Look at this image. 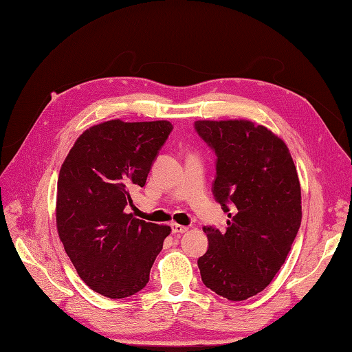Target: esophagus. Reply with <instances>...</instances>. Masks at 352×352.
I'll use <instances>...</instances> for the list:
<instances>
[{
  "mask_svg": "<svg viewBox=\"0 0 352 352\" xmlns=\"http://www.w3.org/2000/svg\"><path fill=\"white\" fill-rule=\"evenodd\" d=\"M171 230H173L175 234H182V233H185V231H188V227L181 226V224H173L171 226Z\"/></svg>",
  "mask_w": 352,
  "mask_h": 352,
  "instance_id": "obj_1",
  "label": "esophagus"
}]
</instances>
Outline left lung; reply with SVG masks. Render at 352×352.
Wrapping results in <instances>:
<instances>
[{"instance_id":"1","label":"left lung","mask_w":352,"mask_h":352,"mask_svg":"<svg viewBox=\"0 0 352 352\" xmlns=\"http://www.w3.org/2000/svg\"><path fill=\"white\" fill-rule=\"evenodd\" d=\"M217 152L213 195L227 230L204 227L209 250L199 258L203 284L242 302L267 287L285 263L302 222V190L285 142L248 119L197 121Z\"/></svg>"}]
</instances>
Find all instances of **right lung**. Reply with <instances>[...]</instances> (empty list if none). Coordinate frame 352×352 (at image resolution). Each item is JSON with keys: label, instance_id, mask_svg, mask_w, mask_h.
Masks as SVG:
<instances>
[{"label": "right lung", "instance_id": "add662e5", "mask_svg": "<svg viewBox=\"0 0 352 352\" xmlns=\"http://www.w3.org/2000/svg\"><path fill=\"white\" fill-rule=\"evenodd\" d=\"M168 121L101 122L85 130L59 170L56 230L82 280L96 293H139L170 234L168 226L125 212L131 191L144 186Z\"/></svg>", "mask_w": 352, "mask_h": 352}]
</instances>
